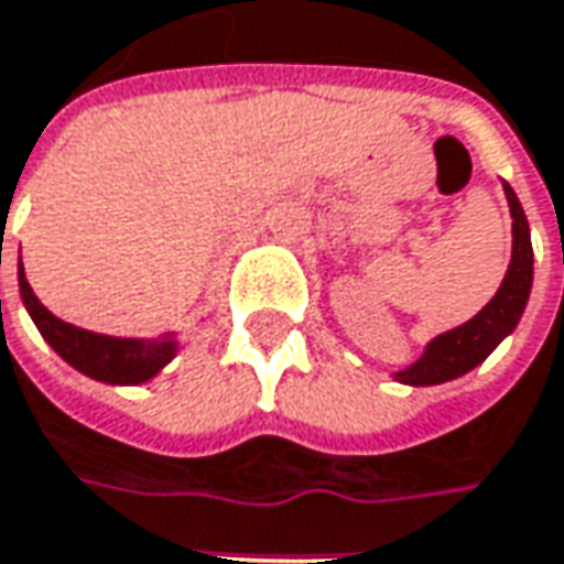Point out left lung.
Returning <instances> with one entry per match:
<instances>
[{
    "instance_id": "1",
    "label": "left lung",
    "mask_w": 564,
    "mask_h": 564,
    "mask_svg": "<svg viewBox=\"0 0 564 564\" xmlns=\"http://www.w3.org/2000/svg\"><path fill=\"white\" fill-rule=\"evenodd\" d=\"M506 186V199L512 208V262L506 271V281L496 290L494 300L480 308V315L437 337L412 368L399 371L397 378L402 383L427 387V383H443V380H453L471 371L475 365H480L494 352L496 343L506 334H512V327L521 318V312L528 305V293H531V281H534V249H531V230H528L524 208L518 203L512 186Z\"/></svg>"
}]
</instances>
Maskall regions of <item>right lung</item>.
Returning <instances> with one entry per match:
<instances>
[{"label":"right lung","instance_id":"right-lung-1","mask_svg":"<svg viewBox=\"0 0 564 564\" xmlns=\"http://www.w3.org/2000/svg\"><path fill=\"white\" fill-rule=\"evenodd\" d=\"M18 281H21L24 305L33 324L40 327V334L50 340L62 359L89 378L106 380V383H143L152 375H159V368L174 356V343L167 337L165 340H118V337H102V334H89L74 324H65L33 296L24 268H18Z\"/></svg>","mask_w":564,"mask_h":564}]
</instances>
